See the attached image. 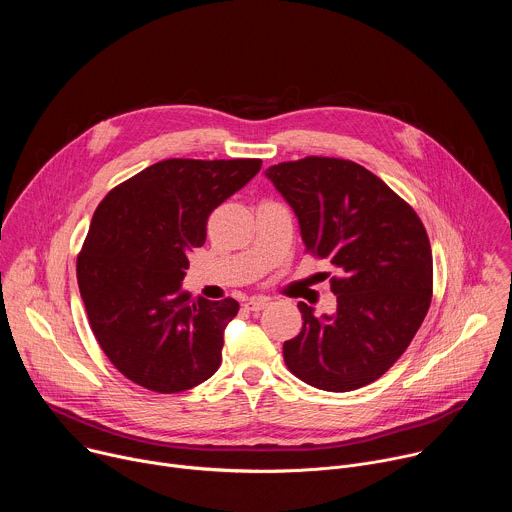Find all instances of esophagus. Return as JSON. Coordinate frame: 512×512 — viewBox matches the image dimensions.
<instances>
[{"instance_id":"esophagus-1","label":"esophagus","mask_w":512,"mask_h":512,"mask_svg":"<svg viewBox=\"0 0 512 512\" xmlns=\"http://www.w3.org/2000/svg\"><path fill=\"white\" fill-rule=\"evenodd\" d=\"M267 298H261V296H257V298H251L245 306L251 310V312H259V310H263L265 306H267Z\"/></svg>"}]
</instances>
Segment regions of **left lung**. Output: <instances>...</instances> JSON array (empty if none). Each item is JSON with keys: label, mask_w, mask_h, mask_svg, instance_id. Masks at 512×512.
Here are the masks:
<instances>
[{"label": "left lung", "mask_w": 512, "mask_h": 512, "mask_svg": "<svg viewBox=\"0 0 512 512\" xmlns=\"http://www.w3.org/2000/svg\"><path fill=\"white\" fill-rule=\"evenodd\" d=\"M296 212L306 251L328 259L336 312L300 302L302 332L283 344L287 369L332 393L385 375L419 330L431 302L433 263L415 210L367 168L304 158L265 170Z\"/></svg>", "instance_id": "1"}]
</instances>
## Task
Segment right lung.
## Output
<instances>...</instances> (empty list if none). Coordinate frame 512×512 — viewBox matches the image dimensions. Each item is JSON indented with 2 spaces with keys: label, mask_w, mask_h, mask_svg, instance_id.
Here are the masks:
<instances>
[{
  "label": "right lung",
  "mask_w": 512,
  "mask_h": 512,
  "mask_svg": "<svg viewBox=\"0 0 512 512\" xmlns=\"http://www.w3.org/2000/svg\"><path fill=\"white\" fill-rule=\"evenodd\" d=\"M259 170L261 160H164L95 210L77 261L81 298L99 346L139 387L180 393L221 367L239 302L190 300L182 279L210 212Z\"/></svg>",
  "instance_id": "obj_1"
}]
</instances>
